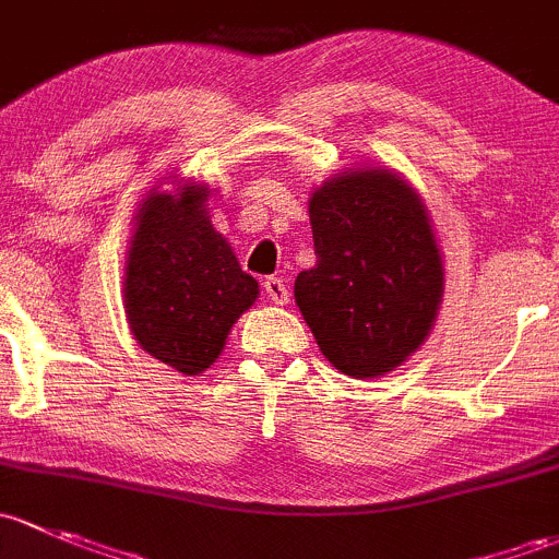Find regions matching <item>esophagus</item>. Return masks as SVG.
<instances>
[{
  "label": "esophagus",
  "instance_id": "esophagus-1",
  "mask_svg": "<svg viewBox=\"0 0 559 559\" xmlns=\"http://www.w3.org/2000/svg\"><path fill=\"white\" fill-rule=\"evenodd\" d=\"M263 293L269 296V301L277 304V307H285L290 301V293H287V285L282 277H266L263 280Z\"/></svg>",
  "mask_w": 559,
  "mask_h": 559
}]
</instances>
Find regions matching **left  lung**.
<instances>
[{
  "mask_svg": "<svg viewBox=\"0 0 559 559\" xmlns=\"http://www.w3.org/2000/svg\"><path fill=\"white\" fill-rule=\"evenodd\" d=\"M318 263L296 304L322 355L355 379L401 366L430 333L444 269L419 195L384 169L347 171L309 201Z\"/></svg>",
  "mask_w": 559,
  "mask_h": 559,
  "instance_id": "1",
  "label": "left lung"
}]
</instances>
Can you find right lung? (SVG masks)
Returning a JSON list of instances; mask_svg holds the SVG:
<instances>
[{
    "instance_id": "1",
    "label": "right lung",
    "mask_w": 559,
    "mask_h": 559,
    "mask_svg": "<svg viewBox=\"0 0 559 559\" xmlns=\"http://www.w3.org/2000/svg\"><path fill=\"white\" fill-rule=\"evenodd\" d=\"M206 193L188 186L142 201L123 287L142 349L188 377L215 364L231 325L258 298V282L212 228Z\"/></svg>"
}]
</instances>
